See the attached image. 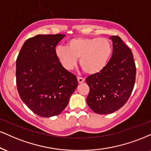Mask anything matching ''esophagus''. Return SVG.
Instances as JSON below:
<instances>
[{"label":"esophagus","instance_id":"obj_1","mask_svg":"<svg viewBox=\"0 0 151 151\" xmlns=\"http://www.w3.org/2000/svg\"><path fill=\"white\" fill-rule=\"evenodd\" d=\"M77 79H78V83H82L85 81V79L81 77H78Z\"/></svg>","mask_w":151,"mask_h":151}]
</instances>
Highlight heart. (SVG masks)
Returning a JSON list of instances; mask_svg holds the SVG:
<instances>
[{"mask_svg": "<svg viewBox=\"0 0 151 151\" xmlns=\"http://www.w3.org/2000/svg\"><path fill=\"white\" fill-rule=\"evenodd\" d=\"M113 53L112 44L105 38H83L70 39L66 47L59 45L55 54L61 64L70 70L80 59L82 69L88 75H96L101 72L111 59Z\"/></svg>", "mask_w": 151, "mask_h": 151, "instance_id": "1", "label": "heart"}]
</instances>
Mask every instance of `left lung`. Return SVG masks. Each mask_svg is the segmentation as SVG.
<instances>
[{
	"label": "left lung",
	"mask_w": 151,
	"mask_h": 151,
	"mask_svg": "<svg viewBox=\"0 0 151 151\" xmlns=\"http://www.w3.org/2000/svg\"><path fill=\"white\" fill-rule=\"evenodd\" d=\"M113 55L106 68L86 78L90 87L87 104L98 114H109L122 108L134 89L135 62L131 50L119 36H112Z\"/></svg>",
	"instance_id": "left-lung-1"
}]
</instances>
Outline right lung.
<instances>
[{
    "instance_id": "add662e5",
    "label": "right lung",
    "mask_w": 151,
    "mask_h": 151,
    "mask_svg": "<svg viewBox=\"0 0 151 151\" xmlns=\"http://www.w3.org/2000/svg\"><path fill=\"white\" fill-rule=\"evenodd\" d=\"M66 35H37L24 42L16 61L20 98L33 113L48 118L59 115L78 86L76 76L65 69L55 47Z\"/></svg>"
}]
</instances>
